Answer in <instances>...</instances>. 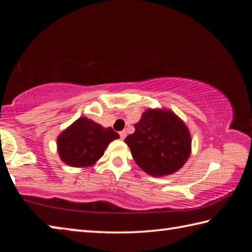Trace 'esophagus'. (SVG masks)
I'll list each match as a JSON object with an SVG mask.
<instances>
[{
	"label": "esophagus",
	"instance_id": "obj_1",
	"mask_svg": "<svg viewBox=\"0 0 252 252\" xmlns=\"http://www.w3.org/2000/svg\"><path fill=\"white\" fill-rule=\"evenodd\" d=\"M119 134H120V138H121L122 140H125L126 136V130L120 131V132H119Z\"/></svg>",
	"mask_w": 252,
	"mask_h": 252
}]
</instances>
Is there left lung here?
<instances>
[{
  "label": "left lung",
  "mask_w": 252,
  "mask_h": 252,
  "mask_svg": "<svg viewBox=\"0 0 252 252\" xmlns=\"http://www.w3.org/2000/svg\"><path fill=\"white\" fill-rule=\"evenodd\" d=\"M125 142L135 163L150 176L177 172L191 153V135L180 118L167 109H148Z\"/></svg>",
  "instance_id": "1"
}]
</instances>
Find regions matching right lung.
Listing matches in <instances>:
<instances>
[{"label": "right lung", "instance_id": "obj_1", "mask_svg": "<svg viewBox=\"0 0 252 252\" xmlns=\"http://www.w3.org/2000/svg\"><path fill=\"white\" fill-rule=\"evenodd\" d=\"M120 138L112 127L82 117L58 136V152L61 160L71 167H91L104 155L106 147Z\"/></svg>", "mask_w": 252, "mask_h": 252}]
</instances>
